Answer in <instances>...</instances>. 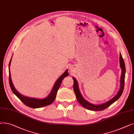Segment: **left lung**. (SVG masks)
I'll list each match as a JSON object with an SVG mask.
<instances>
[{"mask_svg": "<svg viewBox=\"0 0 134 134\" xmlns=\"http://www.w3.org/2000/svg\"><path fill=\"white\" fill-rule=\"evenodd\" d=\"M119 62H120V66L122 69V75L121 77V87L120 89H119L118 92L115 96L113 98L108 102L103 103L100 105H93L92 104H91L87 102L86 100L84 99V98L82 97V95L81 94L80 91L79 89V86L78 82H77L76 80L73 77V79L74 81V84H73V89L74 91V92L76 95V99L79 102V103L82 105V106L87 109H88L92 111H102L103 110H105L108 108L111 104H113L114 102H115L117 100H118L119 97L122 95L124 87V79H125V67L124 62L123 60V59L122 58V54L120 53V57H119Z\"/></svg>", "mask_w": 134, "mask_h": 134, "instance_id": "1", "label": "left lung"}]
</instances>
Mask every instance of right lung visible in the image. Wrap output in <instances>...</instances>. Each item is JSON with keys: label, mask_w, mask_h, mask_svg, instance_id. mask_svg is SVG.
<instances>
[{"label": "right lung", "mask_w": 134, "mask_h": 134, "mask_svg": "<svg viewBox=\"0 0 134 134\" xmlns=\"http://www.w3.org/2000/svg\"><path fill=\"white\" fill-rule=\"evenodd\" d=\"M11 59L10 61L9 65V83H10L11 88L13 93L15 94L21 101H22L25 105H26V106L31 108H40L47 106V105L51 104L55 99L56 94H57L58 91L59 87H60L62 81L65 78V77L68 75V73L67 72L68 71L67 69L66 71L62 74V75H61V76L57 80V81H56L50 94H49L47 98H44V99H37V98L27 97L24 96L22 94H20L16 90V88H15V87H14L13 85L11 78V74L10 72V66L11 64Z\"/></svg>", "instance_id": "1"}]
</instances>
